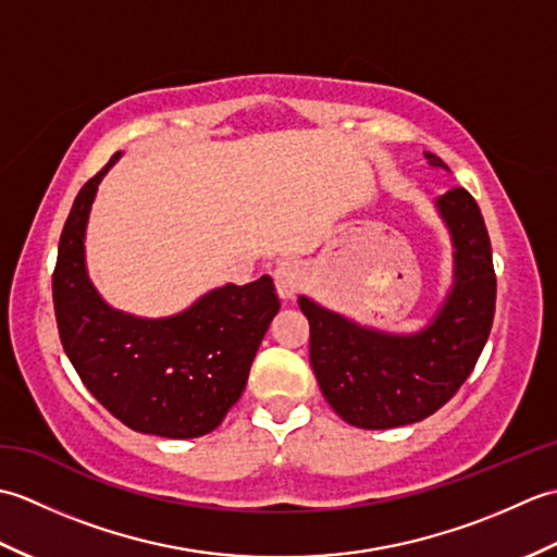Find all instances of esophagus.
<instances>
[{"mask_svg":"<svg viewBox=\"0 0 557 557\" xmlns=\"http://www.w3.org/2000/svg\"><path fill=\"white\" fill-rule=\"evenodd\" d=\"M272 277H275V287L282 299H294L306 285V272L297 260H282L275 265Z\"/></svg>","mask_w":557,"mask_h":557,"instance_id":"1","label":"esophagus"}]
</instances>
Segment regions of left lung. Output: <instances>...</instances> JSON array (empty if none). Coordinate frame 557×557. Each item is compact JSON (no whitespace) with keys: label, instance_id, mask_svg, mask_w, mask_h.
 <instances>
[{"label":"left lung","instance_id":"left-lung-1","mask_svg":"<svg viewBox=\"0 0 557 557\" xmlns=\"http://www.w3.org/2000/svg\"><path fill=\"white\" fill-rule=\"evenodd\" d=\"M431 164L445 162L425 152ZM455 244V285L417 335L361 327L301 297L311 366L327 405L357 429L385 431L431 417L467 381L491 335L495 270L486 222L467 188L435 200Z\"/></svg>","mask_w":557,"mask_h":557}]
</instances>
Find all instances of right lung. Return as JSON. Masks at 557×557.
<instances>
[{
	"label": "right lung",
	"mask_w": 557,
	"mask_h": 557,
	"mask_svg": "<svg viewBox=\"0 0 557 557\" xmlns=\"http://www.w3.org/2000/svg\"><path fill=\"white\" fill-rule=\"evenodd\" d=\"M116 158L83 184L59 236L52 272L59 339L90 395L128 429L206 435L242 397L260 339L280 311L277 292L263 275L210 292L162 321L110 309L88 280L83 236L98 184Z\"/></svg>",
	"instance_id": "1"
}]
</instances>
